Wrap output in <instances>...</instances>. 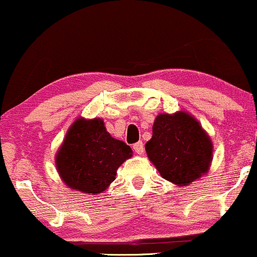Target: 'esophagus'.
Here are the masks:
<instances>
[{
    "label": "esophagus",
    "instance_id": "obj_1",
    "mask_svg": "<svg viewBox=\"0 0 257 257\" xmlns=\"http://www.w3.org/2000/svg\"><path fill=\"white\" fill-rule=\"evenodd\" d=\"M134 150L138 155H142L144 153V144L142 142H137V143L134 144Z\"/></svg>",
    "mask_w": 257,
    "mask_h": 257
}]
</instances>
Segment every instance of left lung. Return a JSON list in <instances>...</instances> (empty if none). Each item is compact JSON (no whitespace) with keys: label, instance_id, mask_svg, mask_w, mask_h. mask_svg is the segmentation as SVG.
I'll return each mask as SVG.
<instances>
[{"label":"left lung","instance_id":"left-lung-1","mask_svg":"<svg viewBox=\"0 0 257 257\" xmlns=\"http://www.w3.org/2000/svg\"><path fill=\"white\" fill-rule=\"evenodd\" d=\"M146 150L161 177L178 186H188L206 174L213 160L210 137L186 111L159 114Z\"/></svg>","mask_w":257,"mask_h":257}]
</instances>
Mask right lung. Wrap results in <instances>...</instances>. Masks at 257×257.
Segmentation results:
<instances>
[{
	"mask_svg": "<svg viewBox=\"0 0 257 257\" xmlns=\"http://www.w3.org/2000/svg\"><path fill=\"white\" fill-rule=\"evenodd\" d=\"M131 156V148L111 137L103 120L79 117L68 128L55 164L69 189L96 195L115 180L117 168Z\"/></svg>",
	"mask_w": 257,
	"mask_h": 257,
	"instance_id": "right-lung-1",
	"label": "right lung"
}]
</instances>
